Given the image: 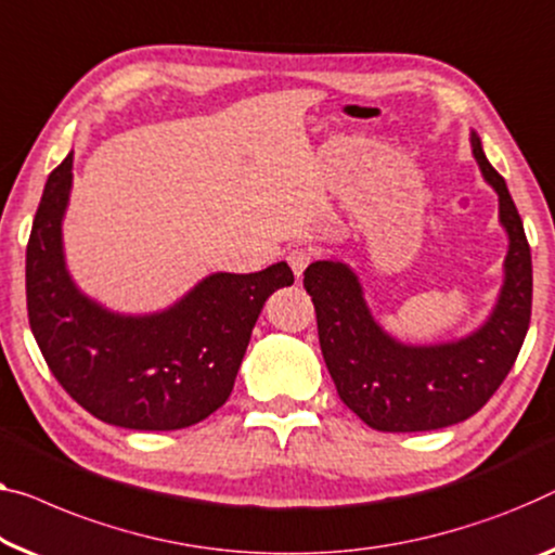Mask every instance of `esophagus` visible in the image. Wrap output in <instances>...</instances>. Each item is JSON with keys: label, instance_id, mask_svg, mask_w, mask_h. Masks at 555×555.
I'll list each match as a JSON object with an SVG mask.
<instances>
[{"label": "esophagus", "instance_id": "esophagus-1", "mask_svg": "<svg viewBox=\"0 0 555 555\" xmlns=\"http://www.w3.org/2000/svg\"><path fill=\"white\" fill-rule=\"evenodd\" d=\"M311 259H313V254H311V249H306V246H294V249L286 254V261H288V267H292V271L296 274V279L304 274V269L309 267Z\"/></svg>", "mask_w": 555, "mask_h": 555}]
</instances>
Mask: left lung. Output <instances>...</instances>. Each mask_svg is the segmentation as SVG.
Segmentation results:
<instances>
[{"label":"left lung","instance_id":"8db88e82","mask_svg":"<svg viewBox=\"0 0 555 555\" xmlns=\"http://www.w3.org/2000/svg\"><path fill=\"white\" fill-rule=\"evenodd\" d=\"M470 146L483 179L499 194V219L508 234L506 279L481 328L449 344H401L371 317L359 276L346 263L313 261L304 271L336 391L376 431H434L474 416L508 376L531 324L533 269L524 221L476 131Z\"/></svg>","mask_w":555,"mask_h":555}]
</instances>
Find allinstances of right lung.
Here are the masks:
<instances>
[{"mask_svg": "<svg viewBox=\"0 0 555 555\" xmlns=\"http://www.w3.org/2000/svg\"><path fill=\"white\" fill-rule=\"evenodd\" d=\"M72 154L49 173L27 244V311L41 357L92 416L134 431H177L224 406L263 301L292 286L286 261L211 274L167 311L124 317L79 292L66 271L62 219Z\"/></svg>", "mask_w": 555, "mask_h": 555, "instance_id": "add662e5", "label": "right lung"}]
</instances>
